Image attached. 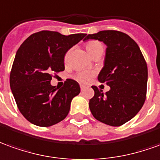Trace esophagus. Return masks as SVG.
Instances as JSON below:
<instances>
[{
    "instance_id": "obj_1",
    "label": "esophagus",
    "mask_w": 160,
    "mask_h": 160,
    "mask_svg": "<svg viewBox=\"0 0 160 160\" xmlns=\"http://www.w3.org/2000/svg\"><path fill=\"white\" fill-rule=\"evenodd\" d=\"M85 88H86V86L85 85H82V84H81V85H80V89H81V90H84V89H85Z\"/></svg>"
}]
</instances>
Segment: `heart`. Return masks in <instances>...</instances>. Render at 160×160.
Masks as SVG:
<instances>
[{"mask_svg": "<svg viewBox=\"0 0 160 160\" xmlns=\"http://www.w3.org/2000/svg\"><path fill=\"white\" fill-rule=\"evenodd\" d=\"M85 47L87 52H89V54L91 57L93 55H95L98 52L103 50L102 45L99 41H97V40H89V41L86 43ZM65 58H67V55H66ZM95 75H96L95 71H81L77 73V75L75 76V78L78 81H79V82H83V83H88V82H89L92 80L93 78L95 77Z\"/></svg>", "mask_w": 160, "mask_h": 160, "instance_id": "b5f03b06", "label": "heart"}]
</instances>
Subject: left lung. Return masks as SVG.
Listing matches in <instances>:
<instances>
[{
    "mask_svg": "<svg viewBox=\"0 0 160 160\" xmlns=\"http://www.w3.org/2000/svg\"><path fill=\"white\" fill-rule=\"evenodd\" d=\"M97 39L107 46L104 66L98 80L110 89L103 94L92 86L95 95L89 109L99 122L119 127L133 118L147 96V65L137 43L124 32L114 30L88 34L83 40Z\"/></svg>",
    "mask_w": 160,
    "mask_h": 160,
    "instance_id": "left-lung-1",
    "label": "left lung"
}]
</instances>
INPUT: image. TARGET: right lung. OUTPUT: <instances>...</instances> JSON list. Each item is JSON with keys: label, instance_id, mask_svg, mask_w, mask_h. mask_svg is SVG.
Returning a JSON list of instances; mask_svg holds the SVG:
<instances>
[{"label": "right lung", "instance_id": "right-lung-1", "mask_svg": "<svg viewBox=\"0 0 160 160\" xmlns=\"http://www.w3.org/2000/svg\"><path fill=\"white\" fill-rule=\"evenodd\" d=\"M85 36L41 31L21 44L10 73V88L17 107L28 122L50 127L67 116L80 86L77 81L67 79L64 87L58 89L51 85L52 73L64 71L65 53Z\"/></svg>", "mask_w": 160, "mask_h": 160}]
</instances>
